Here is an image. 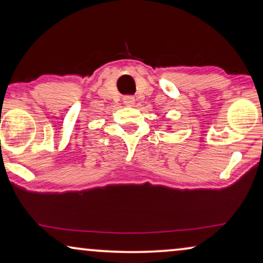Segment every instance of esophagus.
<instances>
[{"label": "esophagus", "mask_w": 263, "mask_h": 263, "mask_svg": "<svg viewBox=\"0 0 263 263\" xmlns=\"http://www.w3.org/2000/svg\"><path fill=\"white\" fill-rule=\"evenodd\" d=\"M123 103L127 106H133L135 104V98H134V97H132V96H127V97H124V98H123Z\"/></svg>", "instance_id": "esophagus-1"}]
</instances>
